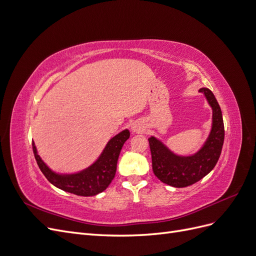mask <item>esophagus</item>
<instances>
[{
    "label": "esophagus",
    "mask_w": 256,
    "mask_h": 256,
    "mask_svg": "<svg viewBox=\"0 0 256 256\" xmlns=\"http://www.w3.org/2000/svg\"><path fill=\"white\" fill-rule=\"evenodd\" d=\"M144 125L141 124L140 122H134L132 125H131V131H132L134 134H141L144 131Z\"/></svg>",
    "instance_id": "1"
}]
</instances>
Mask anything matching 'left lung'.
Returning a JSON list of instances; mask_svg holds the SVG:
<instances>
[{"mask_svg":"<svg viewBox=\"0 0 256 256\" xmlns=\"http://www.w3.org/2000/svg\"><path fill=\"white\" fill-rule=\"evenodd\" d=\"M212 110V122L209 134L200 148L191 154H178L152 136L148 138L152 171L159 180L175 188H184L206 176L219 160L224 141V125L220 106L210 90L200 88Z\"/></svg>","mask_w":256,"mask_h":256,"instance_id":"8db88e82","label":"left lung"}]
</instances>
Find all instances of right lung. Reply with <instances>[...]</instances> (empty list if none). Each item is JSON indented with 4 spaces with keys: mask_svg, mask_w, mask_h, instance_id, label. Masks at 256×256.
I'll return each mask as SVG.
<instances>
[{
    "mask_svg": "<svg viewBox=\"0 0 256 256\" xmlns=\"http://www.w3.org/2000/svg\"><path fill=\"white\" fill-rule=\"evenodd\" d=\"M130 136L128 129H124L104 146L99 157L90 166L74 173L56 172L38 154L33 142V152L37 164L46 178L56 188L81 196H94L104 191L116 173L122 147Z\"/></svg>",
    "mask_w": 256,
    "mask_h": 256,
    "instance_id": "add662e5",
    "label": "right lung"
}]
</instances>
